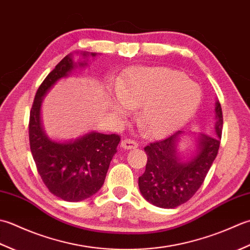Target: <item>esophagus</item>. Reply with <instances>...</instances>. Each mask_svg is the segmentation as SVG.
I'll return each instance as SVG.
<instances>
[{
	"mask_svg": "<svg viewBox=\"0 0 250 250\" xmlns=\"http://www.w3.org/2000/svg\"><path fill=\"white\" fill-rule=\"evenodd\" d=\"M138 146V142L131 139H124L121 142V147H123L125 150H130L135 149V147Z\"/></svg>",
	"mask_w": 250,
	"mask_h": 250,
	"instance_id": "1",
	"label": "esophagus"
}]
</instances>
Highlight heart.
Masks as SVG:
<instances>
[{
  "label": "heart",
  "instance_id": "heart-1",
  "mask_svg": "<svg viewBox=\"0 0 250 250\" xmlns=\"http://www.w3.org/2000/svg\"><path fill=\"white\" fill-rule=\"evenodd\" d=\"M201 101V87L181 71L142 67L125 75L118 85V96L110 97L109 104L119 115L140 109L138 122L147 135L160 138L189 121Z\"/></svg>",
  "mask_w": 250,
  "mask_h": 250
}]
</instances>
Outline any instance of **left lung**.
<instances>
[{"label": "left lung", "mask_w": 250, "mask_h": 250, "mask_svg": "<svg viewBox=\"0 0 250 250\" xmlns=\"http://www.w3.org/2000/svg\"><path fill=\"white\" fill-rule=\"evenodd\" d=\"M215 110L216 136H197V151L189 160L182 161L177 151L181 130L145 147L147 161L138 185L147 202L161 208H175L189 201L200 189L220 146L223 116L218 101Z\"/></svg>", "instance_id": "1"}]
</instances>
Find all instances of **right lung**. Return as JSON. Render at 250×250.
<instances>
[{
  "mask_svg": "<svg viewBox=\"0 0 250 250\" xmlns=\"http://www.w3.org/2000/svg\"><path fill=\"white\" fill-rule=\"evenodd\" d=\"M82 55L87 57L89 54ZM96 55L90 54L93 57ZM85 65H87L86 61L76 64L72 56H65L41 84L30 111V149L38 172L49 192L67 202H81L100 190L121 141L116 134L90 131L75 140L60 142L48 138L43 130L41 105L44 96L74 68Z\"/></svg>",
  "mask_w": 250,
  "mask_h": 250,
  "instance_id": "1",
  "label": "right lung"
}]
</instances>
